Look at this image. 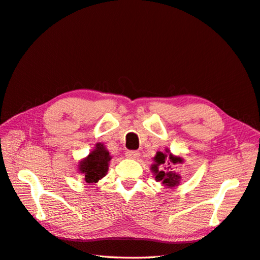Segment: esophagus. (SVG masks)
<instances>
[{
	"instance_id": "34e87169",
	"label": "esophagus",
	"mask_w": 260,
	"mask_h": 260,
	"mask_svg": "<svg viewBox=\"0 0 260 260\" xmlns=\"http://www.w3.org/2000/svg\"><path fill=\"white\" fill-rule=\"evenodd\" d=\"M125 154L128 158H132V159H137L141 155V153L137 152V150H127V152H126Z\"/></svg>"
}]
</instances>
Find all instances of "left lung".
<instances>
[{"label": "left lung", "instance_id": "1", "mask_svg": "<svg viewBox=\"0 0 260 260\" xmlns=\"http://www.w3.org/2000/svg\"><path fill=\"white\" fill-rule=\"evenodd\" d=\"M155 162L152 165V172L155 174V178L157 182H161L167 187H174L179 183L180 176L178 174L172 172L173 165H176L177 162H182L183 159L176 157L172 154L166 155L161 152L156 154Z\"/></svg>", "mask_w": 260, "mask_h": 260}]
</instances>
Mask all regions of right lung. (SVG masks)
I'll return each instance as SVG.
<instances>
[{
  "mask_svg": "<svg viewBox=\"0 0 260 260\" xmlns=\"http://www.w3.org/2000/svg\"><path fill=\"white\" fill-rule=\"evenodd\" d=\"M111 155L103 144H96V147L88 154L85 159L80 162V172L85 175V182L88 184L98 183L108 171V161Z\"/></svg>",
  "mask_w": 260,
  "mask_h": 260,
  "instance_id": "add662e5",
  "label": "right lung"
}]
</instances>
